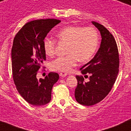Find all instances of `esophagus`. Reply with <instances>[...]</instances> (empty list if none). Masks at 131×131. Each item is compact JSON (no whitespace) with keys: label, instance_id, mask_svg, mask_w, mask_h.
<instances>
[{"label":"esophagus","instance_id":"1","mask_svg":"<svg viewBox=\"0 0 131 131\" xmlns=\"http://www.w3.org/2000/svg\"><path fill=\"white\" fill-rule=\"evenodd\" d=\"M67 75V73L65 71H61L60 73V76L61 77H65Z\"/></svg>","mask_w":131,"mask_h":131}]
</instances>
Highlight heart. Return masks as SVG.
<instances>
[{
	"mask_svg": "<svg viewBox=\"0 0 131 131\" xmlns=\"http://www.w3.org/2000/svg\"><path fill=\"white\" fill-rule=\"evenodd\" d=\"M57 37L61 42L67 43L64 57H58L50 63V69L56 71H69L81 62L90 60L95 53L99 42L97 30L93 27H82L68 26L57 33ZM45 52L53 57L55 53L56 41L47 38L43 42Z\"/></svg>",
	"mask_w": 131,
	"mask_h": 131,
	"instance_id": "obj_1",
	"label": "heart"
}]
</instances>
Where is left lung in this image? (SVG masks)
I'll return each mask as SVG.
<instances>
[{"label":"left lung","mask_w":131,"mask_h":131,"mask_svg":"<svg viewBox=\"0 0 131 131\" xmlns=\"http://www.w3.org/2000/svg\"><path fill=\"white\" fill-rule=\"evenodd\" d=\"M93 24L101 35L98 51L91 61L80 68L83 76H77V86L74 91L77 101L84 106H93L100 103L109 94L114 85L119 73V58L117 46L114 37L107 28L99 23Z\"/></svg>","instance_id":"obj_1"}]
</instances>
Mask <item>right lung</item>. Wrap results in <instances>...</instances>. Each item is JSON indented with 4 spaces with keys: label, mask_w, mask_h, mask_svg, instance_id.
Here are the masks:
<instances>
[{
    "label": "right lung",
    "mask_w": 131,
    "mask_h": 131,
    "mask_svg": "<svg viewBox=\"0 0 131 131\" xmlns=\"http://www.w3.org/2000/svg\"><path fill=\"white\" fill-rule=\"evenodd\" d=\"M60 21L53 18L29 21L14 39L11 51L13 79L17 91L31 105L42 106L49 103L53 86L59 79L57 73L50 72L40 80L37 74L46 60L45 38Z\"/></svg>",
    "instance_id": "add662e5"
}]
</instances>
